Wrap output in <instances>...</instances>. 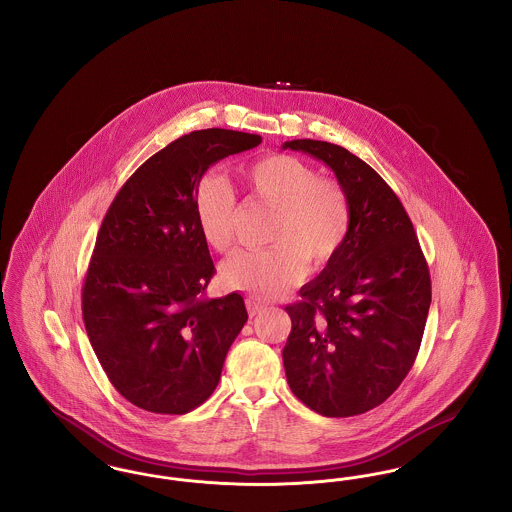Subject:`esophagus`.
<instances>
[{
	"label": "esophagus",
	"mask_w": 512,
	"mask_h": 512,
	"mask_svg": "<svg viewBox=\"0 0 512 512\" xmlns=\"http://www.w3.org/2000/svg\"><path fill=\"white\" fill-rule=\"evenodd\" d=\"M245 307H247V313H249V317H257L259 313H263L265 311V303L263 301H259L257 297H247L245 299Z\"/></svg>",
	"instance_id": "34e87169"
}]
</instances>
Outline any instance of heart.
I'll use <instances>...</instances> for the list:
<instances>
[{"instance_id":"b5f03b06","label":"heart","mask_w":512,"mask_h":512,"mask_svg":"<svg viewBox=\"0 0 512 512\" xmlns=\"http://www.w3.org/2000/svg\"><path fill=\"white\" fill-rule=\"evenodd\" d=\"M242 182L257 201L276 209L263 251H240L220 278L234 290L263 299L280 297L313 268L326 267L351 226V207L338 182L320 178L311 165L290 155H270L242 169ZM194 217L203 242L224 253L234 244L236 197L219 174H205L194 190Z\"/></svg>"}]
</instances>
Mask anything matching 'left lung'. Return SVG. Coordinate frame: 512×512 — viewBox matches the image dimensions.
I'll list each match as a JSON object with an SVG mask.
<instances>
[{
    "label": "left lung",
    "instance_id": "1",
    "mask_svg": "<svg viewBox=\"0 0 512 512\" xmlns=\"http://www.w3.org/2000/svg\"><path fill=\"white\" fill-rule=\"evenodd\" d=\"M336 174L351 207L338 255L286 307L282 351L293 395L322 416H355L384 403L411 370L432 303L413 222L382 176L345 147L292 140Z\"/></svg>",
    "mask_w": 512,
    "mask_h": 512
}]
</instances>
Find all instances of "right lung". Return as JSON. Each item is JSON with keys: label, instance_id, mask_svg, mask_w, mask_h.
I'll use <instances>...</instances> for the list:
<instances>
[{"label": "right lung", "instance_id": "1", "mask_svg": "<svg viewBox=\"0 0 512 512\" xmlns=\"http://www.w3.org/2000/svg\"><path fill=\"white\" fill-rule=\"evenodd\" d=\"M261 136L195 130L134 172L101 222L82 288V317L107 378L132 405L184 414L217 388L247 322L244 297L205 299L215 274L194 217L195 184Z\"/></svg>", "mask_w": 512, "mask_h": 512}]
</instances>
